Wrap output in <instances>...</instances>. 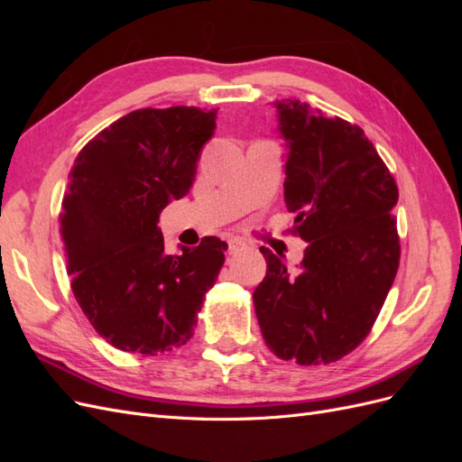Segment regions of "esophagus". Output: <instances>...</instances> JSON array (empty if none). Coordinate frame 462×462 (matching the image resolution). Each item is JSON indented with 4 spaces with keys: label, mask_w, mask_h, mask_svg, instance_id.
Here are the masks:
<instances>
[{
    "label": "esophagus",
    "mask_w": 462,
    "mask_h": 462,
    "mask_svg": "<svg viewBox=\"0 0 462 462\" xmlns=\"http://www.w3.org/2000/svg\"><path fill=\"white\" fill-rule=\"evenodd\" d=\"M243 248H246V245H245V241H241V239H229V241H227V250H229V254L241 253Z\"/></svg>",
    "instance_id": "esophagus-1"
}]
</instances>
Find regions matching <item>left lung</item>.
I'll list each match as a JSON object with an SVG mask.
<instances>
[{"label": "left lung", "mask_w": 462, "mask_h": 462, "mask_svg": "<svg viewBox=\"0 0 462 462\" xmlns=\"http://www.w3.org/2000/svg\"><path fill=\"white\" fill-rule=\"evenodd\" d=\"M285 138V204L309 243L297 272L270 248L253 292L270 351L300 366L329 365L365 341L397 275L391 214L399 189L365 131L300 100H277Z\"/></svg>", "instance_id": "8db88e82"}]
</instances>
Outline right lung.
Wrapping results in <instances>:
<instances>
[{"label":"right lung","mask_w":462,"mask_h":462,"mask_svg":"<svg viewBox=\"0 0 462 462\" xmlns=\"http://www.w3.org/2000/svg\"><path fill=\"white\" fill-rule=\"evenodd\" d=\"M217 109L131 111L79 152L60 226L71 289L92 328L119 351L158 355L194 333L227 245L204 236L167 254L162 209L189 194Z\"/></svg>","instance_id":"obj_1"}]
</instances>
